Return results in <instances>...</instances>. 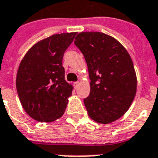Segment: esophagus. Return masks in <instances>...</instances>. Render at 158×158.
I'll use <instances>...</instances> for the list:
<instances>
[{"instance_id":"obj_1","label":"esophagus","mask_w":158,"mask_h":158,"mask_svg":"<svg viewBox=\"0 0 158 158\" xmlns=\"http://www.w3.org/2000/svg\"><path fill=\"white\" fill-rule=\"evenodd\" d=\"M79 85V82H74V87L75 88V89H77Z\"/></svg>"}]
</instances>
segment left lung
<instances>
[{
  "label": "left lung",
  "instance_id": "obj_1",
  "mask_svg": "<svg viewBox=\"0 0 158 158\" xmlns=\"http://www.w3.org/2000/svg\"><path fill=\"white\" fill-rule=\"evenodd\" d=\"M74 44L84 55L90 79L84 99L88 115L110 124L129 110L137 91V76L130 54L115 38L100 32H83Z\"/></svg>",
  "mask_w": 158,
  "mask_h": 158
}]
</instances>
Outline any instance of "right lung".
Instances as JSON below:
<instances>
[{"label": "right lung", "mask_w": 158, "mask_h": 158, "mask_svg": "<svg viewBox=\"0 0 158 158\" xmlns=\"http://www.w3.org/2000/svg\"><path fill=\"white\" fill-rule=\"evenodd\" d=\"M76 33L53 34L39 41L20 61L16 89L23 110L33 120L52 122L64 113L74 88L64 79L62 59Z\"/></svg>", "instance_id": "add662e5"}]
</instances>
